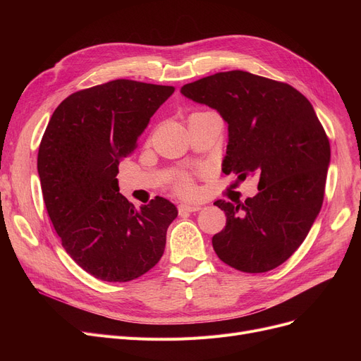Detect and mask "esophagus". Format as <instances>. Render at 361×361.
I'll list each match as a JSON object with an SVG mask.
<instances>
[{
    "mask_svg": "<svg viewBox=\"0 0 361 361\" xmlns=\"http://www.w3.org/2000/svg\"><path fill=\"white\" fill-rule=\"evenodd\" d=\"M200 209H202V207L199 204H180L178 206L180 212H197Z\"/></svg>",
    "mask_w": 361,
    "mask_h": 361,
    "instance_id": "obj_1",
    "label": "esophagus"
}]
</instances>
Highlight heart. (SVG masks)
I'll return each mask as SVG.
<instances>
[{
    "mask_svg": "<svg viewBox=\"0 0 361 361\" xmlns=\"http://www.w3.org/2000/svg\"><path fill=\"white\" fill-rule=\"evenodd\" d=\"M178 190L183 193V195H192L195 192L193 188V184L192 181L188 180L187 177H183L180 181H178Z\"/></svg>",
    "mask_w": 361,
    "mask_h": 361,
    "instance_id": "heart-1",
    "label": "heart"
}]
</instances>
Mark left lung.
Segmentation results:
<instances>
[{"mask_svg": "<svg viewBox=\"0 0 361 361\" xmlns=\"http://www.w3.org/2000/svg\"><path fill=\"white\" fill-rule=\"evenodd\" d=\"M181 93L228 124L224 173L259 177V193L244 203H214L226 216L212 237L215 253L241 272L275 269L305 241L324 203L331 146L312 104L287 83L241 70L187 83Z\"/></svg>", "mask_w": 361, "mask_h": 361, "instance_id": "left-lung-1", "label": "left lung"}]
</instances>
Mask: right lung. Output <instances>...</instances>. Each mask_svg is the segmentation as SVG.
<instances>
[{"mask_svg":"<svg viewBox=\"0 0 361 361\" xmlns=\"http://www.w3.org/2000/svg\"><path fill=\"white\" fill-rule=\"evenodd\" d=\"M173 93L126 79L79 90L56 106L44 133L37 174L48 215L70 257L101 281L136 279L164 255L176 204L158 196L136 209L116 177Z\"/></svg>","mask_w":361,"mask_h":361,"instance_id":"add662e5","label":"right lung"}]
</instances>
